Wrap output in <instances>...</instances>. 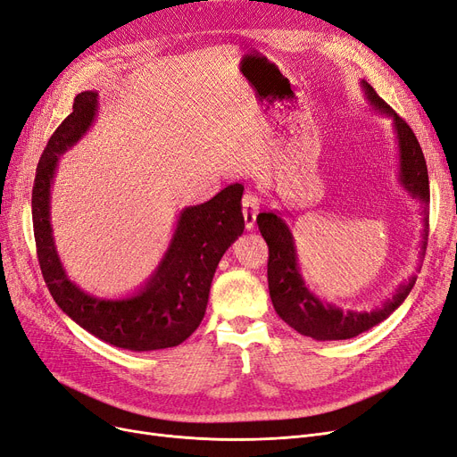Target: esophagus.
Wrapping results in <instances>:
<instances>
[{
	"label": "esophagus",
	"mask_w": 457,
	"mask_h": 457,
	"mask_svg": "<svg viewBox=\"0 0 457 457\" xmlns=\"http://www.w3.org/2000/svg\"><path fill=\"white\" fill-rule=\"evenodd\" d=\"M241 205H243V216H245V228L252 229L256 224V216L260 212V197L256 194L246 192L243 195Z\"/></svg>",
	"instance_id": "1"
}]
</instances>
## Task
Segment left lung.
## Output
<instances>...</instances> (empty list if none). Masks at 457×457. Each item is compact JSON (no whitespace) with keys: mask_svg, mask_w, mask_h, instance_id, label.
Masks as SVG:
<instances>
[{"mask_svg":"<svg viewBox=\"0 0 457 457\" xmlns=\"http://www.w3.org/2000/svg\"><path fill=\"white\" fill-rule=\"evenodd\" d=\"M361 87L370 101V105L377 111L392 116L394 120V129L399 145V180L404 190L426 205L424 218H421V224H424V229H421V250L426 254L429 231V177L424 152H421L411 126L386 104L375 92V88L365 80H361ZM256 222L262 237L269 246L267 282L269 295H271L277 314L297 333L312 337L316 341H345L375 328L377 324L384 322L407 299L416 282V278L411 277L407 282L399 286L390 299L382 303V307L373 309L370 312L343 311L339 307L329 305V303L320 301L305 286V280H303L299 273L294 235L284 220L271 211L260 212Z\"/></svg>","mask_w":457,"mask_h":457,"instance_id":"obj_1","label":"left lung"}]
</instances>
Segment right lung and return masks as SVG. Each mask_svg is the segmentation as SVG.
Instances as JSON below:
<instances>
[{
    "mask_svg": "<svg viewBox=\"0 0 457 457\" xmlns=\"http://www.w3.org/2000/svg\"><path fill=\"white\" fill-rule=\"evenodd\" d=\"M97 92H80L73 112L56 128L37 163L31 192L33 235L43 278L56 305L97 339L133 352L171 348L197 329L209 303L218 262L245 229L243 184H229L207 203L186 207L171 245L145 288L126 299L84 294L65 275L50 228V186L58 156L92 126Z\"/></svg>",
    "mask_w": 457,
    "mask_h": 457,
    "instance_id": "add662e5",
    "label": "right lung"
}]
</instances>
